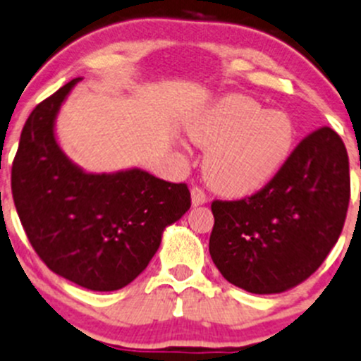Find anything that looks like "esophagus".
I'll use <instances>...</instances> for the list:
<instances>
[{
    "label": "esophagus",
    "mask_w": 361,
    "mask_h": 361,
    "mask_svg": "<svg viewBox=\"0 0 361 361\" xmlns=\"http://www.w3.org/2000/svg\"><path fill=\"white\" fill-rule=\"evenodd\" d=\"M190 192H192V202H193V206H200V204H206V202H207L206 192H204L200 187H192Z\"/></svg>",
    "instance_id": "esophagus-1"
}]
</instances>
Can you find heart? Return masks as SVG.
Segmentation results:
<instances>
[{"mask_svg":"<svg viewBox=\"0 0 361 361\" xmlns=\"http://www.w3.org/2000/svg\"><path fill=\"white\" fill-rule=\"evenodd\" d=\"M193 142L207 150L204 171L216 190L245 195L268 183L295 142L292 119L247 97H228L190 123Z\"/></svg>","mask_w":361,"mask_h":361,"instance_id":"1","label":"heart"}]
</instances>
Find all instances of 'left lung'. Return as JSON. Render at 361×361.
<instances>
[{"label":"left lung","mask_w":361,"mask_h":361,"mask_svg":"<svg viewBox=\"0 0 361 361\" xmlns=\"http://www.w3.org/2000/svg\"><path fill=\"white\" fill-rule=\"evenodd\" d=\"M350 159L332 128L310 133L282 169L252 195L212 200L209 252L233 286L276 294L320 268L350 206Z\"/></svg>","instance_id":"1"}]
</instances>
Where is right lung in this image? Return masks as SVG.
<instances>
[{"instance_id":"right-lung-1","label":"right lung","mask_w":361,"mask_h":361,"mask_svg":"<svg viewBox=\"0 0 361 361\" xmlns=\"http://www.w3.org/2000/svg\"><path fill=\"white\" fill-rule=\"evenodd\" d=\"M78 81L30 112L11 164V193L30 245L53 273L90 290H117L145 270L162 230L190 209V190L140 169L88 174L72 164L53 124Z\"/></svg>"}]
</instances>
